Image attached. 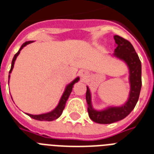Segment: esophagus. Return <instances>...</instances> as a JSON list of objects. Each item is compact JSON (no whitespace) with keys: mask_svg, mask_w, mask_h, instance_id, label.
Masks as SVG:
<instances>
[{"mask_svg":"<svg viewBox=\"0 0 154 154\" xmlns=\"http://www.w3.org/2000/svg\"><path fill=\"white\" fill-rule=\"evenodd\" d=\"M80 76L82 77V78H85L87 77V75H88V72L86 71H85V70H81L79 72Z\"/></svg>","mask_w":154,"mask_h":154,"instance_id":"1","label":"esophagus"}]
</instances>
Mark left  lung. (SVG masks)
<instances>
[{"label": "left lung", "mask_w": 154, "mask_h": 154, "mask_svg": "<svg viewBox=\"0 0 154 154\" xmlns=\"http://www.w3.org/2000/svg\"><path fill=\"white\" fill-rule=\"evenodd\" d=\"M114 40L117 47L115 49L114 55L125 60L129 68L130 94L129 100L121 107L109 108L103 111H96L92 108L91 95L87 87L86 101L88 104V112L92 121L99 124H111L124 119L132 112L137 102L141 88V63L134 46L128 41L118 35H115Z\"/></svg>", "instance_id": "obj_1"}]
</instances>
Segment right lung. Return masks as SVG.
Segmentation results:
<instances>
[{
  "label": "right lung",
  "mask_w": 154,
  "mask_h": 154,
  "mask_svg": "<svg viewBox=\"0 0 154 154\" xmlns=\"http://www.w3.org/2000/svg\"><path fill=\"white\" fill-rule=\"evenodd\" d=\"M32 42H25L24 44L21 45V47L19 49V51L17 53H16L14 57L13 58V60H12V65H11V69L9 70V73H11L12 72V70H13V65H14V62H15V60L17 57L19 55V53H20V51L21 49H23V47H25V45H27L28 44H30V43H32ZM10 77V75H8V78ZM79 81V77H77L76 79L73 81V82L69 84L66 87V89H65V91L64 92V94H63L62 97H61V99H60V102L58 104V105L57 106L55 109L53 110L52 112H48V113H44V114H39V115H32V114H29L27 113V115H29L30 117H32L33 119L35 120H37V121H47V122H51V121H53V120H56L57 119L58 117H60L61 113H62L63 110L65 109V103L67 101L68 98H69V97L70 94H71V92L72 90V87H73V85L77 82Z\"/></svg>",
  "instance_id": "obj_1"
}]
</instances>
